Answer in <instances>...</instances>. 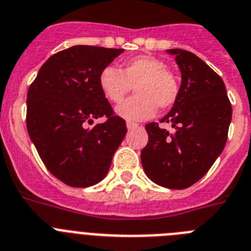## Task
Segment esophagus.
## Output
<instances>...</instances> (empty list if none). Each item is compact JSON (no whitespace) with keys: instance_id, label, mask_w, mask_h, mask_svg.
Wrapping results in <instances>:
<instances>
[{"instance_id":"1","label":"esophagus","mask_w":251,"mask_h":251,"mask_svg":"<svg viewBox=\"0 0 251 251\" xmlns=\"http://www.w3.org/2000/svg\"><path fill=\"white\" fill-rule=\"evenodd\" d=\"M126 126H127L128 130H134V128L139 127L138 124H135V123H127V124H126Z\"/></svg>"}]
</instances>
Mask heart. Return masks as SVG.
Listing matches in <instances>:
<instances>
[{
    "mask_svg": "<svg viewBox=\"0 0 251 251\" xmlns=\"http://www.w3.org/2000/svg\"><path fill=\"white\" fill-rule=\"evenodd\" d=\"M99 87L111 103H121L134 87L136 95L120 104L116 113L128 121H144L155 115L158 107H171L179 95L177 77L162 59L139 55L124 62L117 71L106 67L99 75Z\"/></svg>",
    "mask_w": 251,
    "mask_h": 251,
    "instance_id": "heart-1",
    "label": "heart"
}]
</instances>
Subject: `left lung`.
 <instances>
[{
    "instance_id": "obj_1",
    "label": "left lung",
    "mask_w": 251,
    "mask_h": 251,
    "mask_svg": "<svg viewBox=\"0 0 251 251\" xmlns=\"http://www.w3.org/2000/svg\"><path fill=\"white\" fill-rule=\"evenodd\" d=\"M180 71L179 95L158 124L145 126L148 145L141 164L150 180L171 189H184L208 172L225 148L232 110L219 74L197 55L183 49H168Z\"/></svg>"
}]
</instances>
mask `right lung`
<instances>
[{
	"instance_id": "obj_1",
	"label": "right lung",
	"mask_w": 251,
	"mask_h": 251,
	"mask_svg": "<svg viewBox=\"0 0 251 251\" xmlns=\"http://www.w3.org/2000/svg\"><path fill=\"white\" fill-rule=\"evenodd\" d=\"M123 51L74 45L50 56L29 87L30 139L48 171L71 187L101 182L127 131L99 87L102 69ZM102 116L108 119L103 124L86 127Z\"/></svg>"
}]
</instances>
